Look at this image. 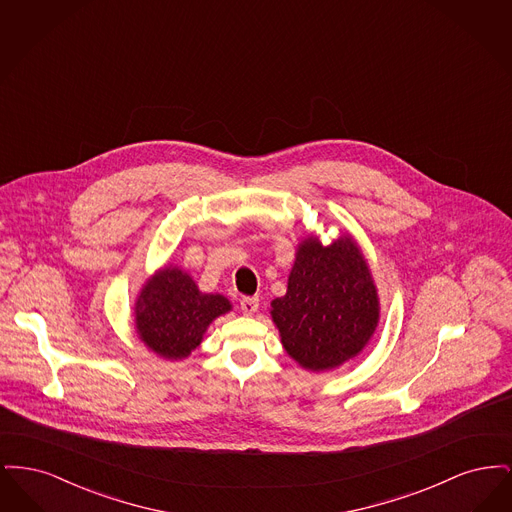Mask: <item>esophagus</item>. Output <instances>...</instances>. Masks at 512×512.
Listing matches in <instances>:
<instances>
[{
    "mask_svg": "<svg viewBox=\"0 0 512 512\" xmlns=\"http://www.w3.org/2000/svg\"><path fill=\"white\" fill-rule=\"evenodd\" d=\"M240 307H242L244 315H253L259 309V297H242Z\"/></svg>",
    "mask_w": 512,
    "mask_h": 512,
    "instance_id": "34e87169",
    "label": "esophagus"
}]
</instances>
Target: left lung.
<instances>
[{
  "label": "left lung",
  "instance_id": "1",
  "mask_svg": "<svg viewBox=\"0 0 512 512\" xmlns=\"http://www.w3.org/2000/svg\"><path fill=\"white\" fill-rule=\"evenodd\" d=\"M270 307L286 353L313 372L357 357L380 318L376 284L349 234L330 245L320 244L315 236L303 240L288 292Z\"/></svg>",
  "mask_w": 512,
  "mask_h": 512
}]
</instances>
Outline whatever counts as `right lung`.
<instances>
[{
    "label": "right lung",
    "mask_w": 512,
    "mask_h": 512,
    "mask_svg": "<svg viewBox=\"0 0 512 512\" xmlns=\"http://www.w3.org/2000/svg\"><path fill=\"white\" fill-rule=\"evenodd\" d=\"M232 309L220 293H201L192 276L178 267L155 272L134 305L140 340L159 357L178 361L203 340L207 326Z\"/></svg>",
    "instance_id": "add662e5"
}]
</instances>
